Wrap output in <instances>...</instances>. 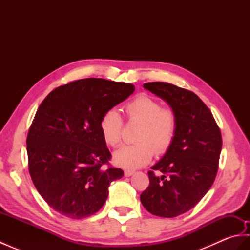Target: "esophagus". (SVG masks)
Instances as JSON below:
<instances>
[{
	"label": "esophagus",
	"instance_id": "obj_1",
	"mask_svg": "<svg viewBox=\"0 0 250 250\" xmlns=\"http://www.w3.org/2000/svg\"><path fill=\"white\" fill-rule=\"evenodd\" d=\"M135 172L134 171H132V169H125V175L126 177H130V176H132V175H133Z\"/></svg>",
	"mask_w": 250,
	"mask_h": 250
}]
</instances>
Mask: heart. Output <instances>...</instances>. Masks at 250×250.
<instances>
[{
    "label": "heart",
    "mask_w": 250,
    "mask_h": 250,
    "mask_svg": "<svg viewBox=\"0 0 250 250\" xmlns=\"http://www.w3.org/2000/svg\"><path fill=\"white\" fill-rule=\"evenodd\" d=\"M130 121L141 124L134 145H124L114 152V162L125 168H137L151 160L153 150L157 155L166 152L173 143L177 128L174 110L162 107L158 100L141 94L124 106ZM100 130L104 142L117 147L121 141L122 119L116 109H108L100 120Z\"/></svg>",
    "instance_id": "obj_1"
}]
</instances>
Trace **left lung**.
<instances>
[{
    "mask_svg": "<svg viewBox=\"0 0 250 250\" xmlns=\"http://www.w3.org/2000/svg\"><path fill=\"white\" fill-rule=\"evenodd\" d=\"M144 88L167 101L177 128L166 155L148 172L149 186L141 202L150 214L173 218L194 207L210 189L218 171L221 133L209 108L190 90L161 82L146 83Z\"/></svg>",
    "mask_w": 250,
    "mask_h": 250,
    "instance_id": "obj_1",
    "label": "left lung"
}]
</instances>
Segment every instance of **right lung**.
I'll use <instances>...</instances> for the list:
<instances>
[{"instance_id":"add662e5","label":"right lung","mask_w":250,"mask_h":250,"mask_svg":"<svg viewBox=\"0 0 250 250\" xmlns=\"http://www.w3.org/2000/svg\"><path fill=\"white\" fill-rule=\"evenodd\" d=\"M134 90L131 83L84 78L54 89L41 103L26 137L28 167L39 193L59 214H95L110 183L124 176L109 166L100 120Z\"/></svg>"}]
</instances>
